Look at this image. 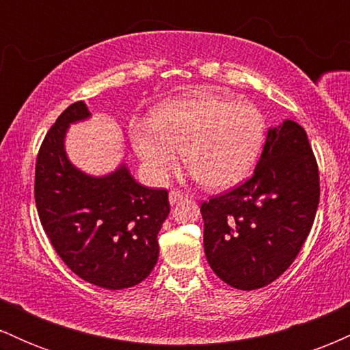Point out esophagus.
I'll return each mask as SVG.
<instances>
[{
	"label": "esophagus",
	"mask_w": 350,
	"mask_h": 350,
	"mask_svg": "<svg viewBox=\"0 0 350 350\" xmlns=\"http://www.w3.org/2000/svg\"><path fill=\"white\" fill-rule=\"evenodd\" d=\"M184 199H187L186 192L179 191V189H171V192H170V202L171 204H178Z\"/></svg>",
	"instance_id": "34e87169"
}]
</instances>
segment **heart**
Segmentation results:
<instances>
[{
	"label": "heart",
	"instance_id": "1",
	"mask_svg": "<svg viewBox=\"0 0 350 350\" xmlns=\"http://www.w3.org/2000/svg\"><path fill=\"white\" fill-rule=\"evenodd\" d=\"M265 118L252 103H235L219 95L179 100L166 105L156 122L135 120V150L156 179H164L184 163L200 183L224 189L252 171L265 139Z\"/></svg>",
	"mask_w": 350,
	"mask_h": 350
}]
</instances>
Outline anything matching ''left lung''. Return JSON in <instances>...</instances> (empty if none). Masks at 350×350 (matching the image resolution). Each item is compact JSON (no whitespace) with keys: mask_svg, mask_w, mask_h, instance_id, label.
I'll list each match as a JSON object with an SVG mask.
<instances>
[{"mask_svg":"<svg viewBox=\"0 0 350 350\" xmlns=\"http://www.w3.org/2000/svg\"><path fill=\"white\" fill-rule=\"evenodd\" d=\"M319 204V171L308 135L286 120L268 131L250 179L204 200V252L237 290L267 286L295 262Z\"/></svg>","mask_w":350,"mask_h":350,"instance_id":"obj_1","label":"left lung"}]
</instances>
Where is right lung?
<instances>
[{"instance_id":"obj_1","label":"right lung","mask_w":350,"mask_h":350,"mask_svg":"<svg viewBox=\"0 0 350 350\" xmlns=\"http://www.w3.org/2000/svg\"><path fill=\"white\" fill-rule=\"evenodd\" d=\"M85 103L59 115L36 159L34 199L44 232L75 275L107 290L131 288L150 275L159 255L158 234L170 214L166 189H150L126 166L90 178L67 159L64 135L87 118Z\"/></svg>"}]
</instances>
